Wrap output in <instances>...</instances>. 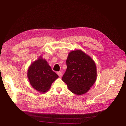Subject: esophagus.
Masks as SVG:
<instances>
[{
    "instance_id": "1",
    "label": "esophagus",
    "mask_w": 126,
    "mask_h": 126,
    "mask_svg": "<svg viewBox=\"0 0 126 126\" xmlns=\"http://www.w3.org/2000/svg\"><path fill=\"white\" fill-rule=\"evenodd\" d=\"M57 74H58V75L59 76V77H62L63 74H62V72H61V71H59V72H57Z\"/></svg>"
}]
</instances>
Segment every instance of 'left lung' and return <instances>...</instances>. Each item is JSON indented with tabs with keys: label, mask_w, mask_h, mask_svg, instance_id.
I'll return each mask as SVG.
<instances>
[{
	"label": "left lung",
	"mask_w": 126,
	"mask_h": 126,
	"mask_svg": "<svg viewBox=\"0 0 126 126\" xmlns=\"http://www.w3.org/2000/svg\"><path fill=\"white\" fill-rule=\"evenodd\" d=\"M67 69L62 77L71 92L81 95L86 93L96 80L94 61L80 50L71 51L66 60Z\"/></svg>",
	"instance_id": "8db88e82"
}]
</instances>
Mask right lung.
Wrapping results in <instances>:
<instances>
[{
	"label": "right lung",
	"instance_id": "add662e5",
	"mask_svg": "<svg viewBox=\"0 0 126 126\" xmlns=\"http://www.w3.org/2000/svg\"><path fill=\"white\" fill-rule=\"evenodd\" d=\"M27 77L34 89L40 93H46L58 76L52 70L47 61L40 56L29 67Z\"/></svg>",
	"mask_w": 126,
	"mask_h": 126
}]
</instances>
